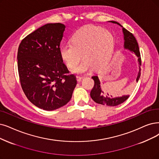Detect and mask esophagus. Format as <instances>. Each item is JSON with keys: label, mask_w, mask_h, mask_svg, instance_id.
<instances>
[{"label": "esophagus", "mask_w": 159, "mask_h": 159, "mask_svg": "<svg viewBox=\"0 0 159 159\" xmlns=\"http://www.w3.org/2000/svg\"><path fill=\"white\" fill-rule=\"evenodd\" d=\"M76 79H77V81H78V82H80V81H81L82 79H83V77H81V76L77 75V76H76Z\"/></svg>", "instance_id": "obj_1"}]
</instances>
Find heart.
I'll use <instances>...</instances> for the list:
<instances>
[{"mask_svg":"<svg viewBox=\"0 0 159 159\" xmlns=\"http://www.w3.org/2000/svg\"><path fill=\"white\" fill-rule=\"evenodd\" d=\"M113 51V39L109 31L98 26H88L75 32L71 43L62 45L59 53L62 59L75 73L86 72L94 66L100 68L110 59Z\"/></svg>","mask_w":159,"mask_h":159,"instance_id":"1","label":"heart"}]
</instances>
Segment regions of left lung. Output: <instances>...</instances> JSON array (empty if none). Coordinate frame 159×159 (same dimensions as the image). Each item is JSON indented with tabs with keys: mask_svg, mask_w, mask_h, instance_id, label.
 I'll return each instance as SVG.
<instances>
[{
	"mask_svg": "<svg viewBox=\"0 0 159 159\" xmlns=\"http://www.w3.org/2000/svg\"><path fill=\"white\" fill-rule=\"evenodd\" d=\"M111 22L113 23H116L120 25V27H122L121 25L116 21H111ZM123 32L124 39H125V43H124L125 48L129 49L130 51H131V52H134L136 54V55L138 57V60L139 62V65H141L140 52H139L138 43L135 39V37L130 33V32H129V30H127L123 27ZM140 72H141V68H140V66H139V72L136 79L137 82L139 77H140V74H141ZM92 78L94 81V85L91 92V97L95 102L100 104H102V105H107L108 106H116L123 103L124 102L127 100L128 98L129 97V95H124V96H122L121 97L113 98L112 95L106 93L104 87H103L102 89L100 87V82L97 75H93Z\"/></svg>",
	"mask_w": 159,
	"mask_h": 159,
	"instance_id": "left-lung-1",
	"label": "left lung"
}]
</instances>
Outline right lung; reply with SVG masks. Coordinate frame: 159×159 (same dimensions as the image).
<instances>
[{
	"mask_svg": "<svg viewBox=\"0 0 159 159\" xmlns=\"http://www.w3.org/2000/svg\"><path fill=\"white\" fill-rule=\"evenodd\" d=\"M65 25L48 23L24 38L18 48L22 89L32 104L52 111L66 105L77 84L59 53Z\"/></svg>",
	"mask_w": 159,
	"mask_h": 159,
	"instance_id": "right-lung-1",
	"label": "right lung"
}]
</instances>
